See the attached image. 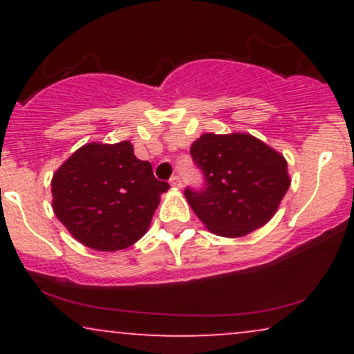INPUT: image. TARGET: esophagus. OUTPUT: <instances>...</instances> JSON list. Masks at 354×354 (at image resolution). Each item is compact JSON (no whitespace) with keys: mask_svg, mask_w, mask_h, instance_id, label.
<instances>
[{"mask_svg":"<svg viewBox=\"0 0 354 354\" xmlns=\"http://www.w3.org/2000/svg\"><path fill=\"white\" fill-rule=\"evenodd\" d=\"M169 185L173 186V188H181V178L180 176H171V180H169Z\"/></svg>","mask_w":354,"mask_h":354,"instance_id":"esophagus-1","label":"esophagus"}]
</instances>
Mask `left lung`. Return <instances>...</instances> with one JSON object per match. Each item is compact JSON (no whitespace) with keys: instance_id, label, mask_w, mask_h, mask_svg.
<instances>
[{"instance_id":"obj_1","label":"left lung","mask_w":354,"mask_h":354,"mask_svg":"<svg viewBox=\"0 0 354 354\" xmlns=\"http://www.w3.org/2000/svg\"><path fill=\"white\" fill-rule=\"evenodd\" d=\"M189 153L205 174V188H186L185 196L218 236H246L265 226L290 188L283 154L246 133H206Z\"/></svg>"}]
</instances>
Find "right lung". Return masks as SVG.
<instances>
[{"mask_svg":"<svg viewBox=\"0 0 354 354\" xmlns=\"http://www.w3.org/2000/svg\"><path fill=\"white\" fill-rule=\"evenodd\" d=\"M169 185L138 160L129 141L81 146L53 174V211L84 246L118 251L148 231Z\"/></svg>","mask_w":354,"mask_h":354,"instance_id":"obj_1","label":"right lung"}]
</instances>
